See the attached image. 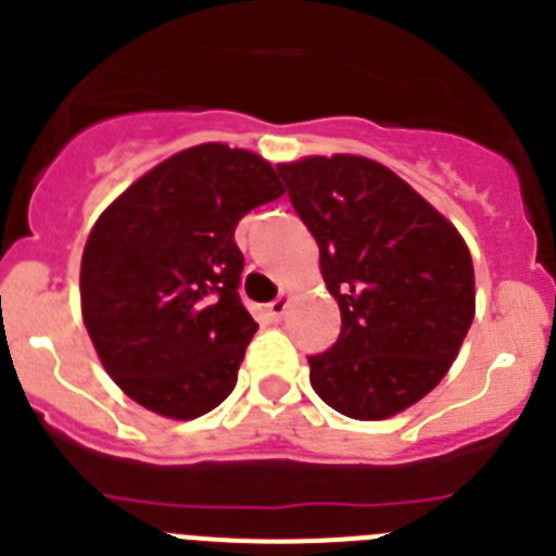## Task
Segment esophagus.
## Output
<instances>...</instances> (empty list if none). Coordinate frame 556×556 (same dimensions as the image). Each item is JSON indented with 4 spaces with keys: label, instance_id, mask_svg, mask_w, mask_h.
<instances>
[{
    "label": "esophagus",
    "instance_id": "esophagus-1",
    "mask_svg": "<svg viewBox=\"0 0 556 556\" xmlns=\"http://www.w3.org/2000/svg\"><path fill=\"white\" fill-rule=\"evenodd\" d=\"M289 301H292V298H289V292L278 294V298H275V301L267 306L269 317H273V320H281L283 314H287V308H289Z\"/></svg>",
    "mask_w": 556,
    "mask_h": 556
}]
</instances>
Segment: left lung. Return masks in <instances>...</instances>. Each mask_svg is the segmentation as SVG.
<instances>
[{"mask_svg": "<svg viewBox=\"0 0 556 556\" xmlns=\"http://www.w3.org/2000/svg\"><path fill=\"white\" fill-rule=\"evenodd\" d=\"M320 244L342 312L337 345L308 356L314 392L339 415L384 420L451 370L476 314L473 258L459 230L378 161L351 152L278 164Z\"/></svg>", "mask_w": 556, "mask_h": 556, "instance_id": "8db88e82", "label": "left lung"}]
</instances>
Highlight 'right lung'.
<instances>
[{
  "mask_svg": "<svg viewBox=\"0 0 556 556\" xmlns=\"http://www.w3.org/2000/svg\"><path fill=\"white\" fill-rule=\"evenodd\" d=\"M283 194L267 159L219 141L175 152L113 200L88 233L80 312L108 376L169 420L233 392L258 323L239 301L236 223Z\"/></svg>",
  "mask_w": 556,
  "mask_h": 556,
  "instance_id": "1",
  "label": "right lung"
}]
</instances>
